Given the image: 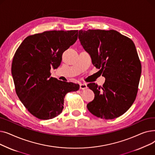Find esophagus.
I'll return each instance as SVG.
<instances>
[{
  "label": "esophagus",
  "instance_id": "1",
  "mask_svg": "<svg viewBox=\"0 0 155 155\" xmlns=\"http://www.w3.org/2000/svg\"><path fill=\"white\" fill-rule=\"evenodd\" d=\"M87 88V85L85 83H82L80 84V88L82 89V90H84V89H86Z\"/></svg>",
  "mask_w": 155,
  "mask_h": 155
}]
</instances>
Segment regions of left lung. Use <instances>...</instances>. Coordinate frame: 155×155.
Instances as JSON below:
<instances>
[{"label":"left lung","mask_w":155,"mask_h":155,"mask_svg":"<svg viewBox=\"0 0 155 155\" xmlns=\"http://www.w3.org/2000/svg\"><path fill=\"white\" fill-rule=\"evenodd\" d=\"M78 39L92 64L105 78L103 85L90 83L94 99L87 107L105 119L117 118L134 103L141 73V64L133 41L115 30L79 31Z\"/></svg>","instance_id":"left-lung-1"}]
</instances>
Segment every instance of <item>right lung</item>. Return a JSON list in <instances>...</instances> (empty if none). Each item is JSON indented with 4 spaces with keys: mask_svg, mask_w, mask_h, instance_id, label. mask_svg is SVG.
Listing matches in <instances>:
<instances>
[{
    "mask_svg": "<svg viewBox=\"0 0 155 155\" xmlns=\"http://www.w3.org/2000/svg\"><path fill=\"white\" fill-rule=\"evenodd\" d=\"M78 30L49 31L30 35L16 50L12 63L15 92L28 110L42 120L61 113L64 96L79 85L50 77L58 68L63 52L74 44Z\"/></svg>",
    "mask_w": 155,
    "mask_h": 155,
    "instance_id": "right-lung-1",
    "label": "right lung"
}]
</instances>
